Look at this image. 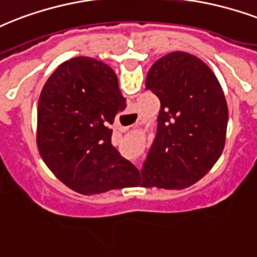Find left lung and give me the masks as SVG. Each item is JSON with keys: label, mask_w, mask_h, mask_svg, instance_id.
<instances>
[{"label": "left lung", "mask_w": 257, "mask_h": 257, "mask_svg": "<svg viewBox=\"0 0 257 257\" xmlns=\"http://www.w3.org/2000/svg\"><path fill=\"white\" fill-rule=\"evenodd\" d=\"M146 89L160 99L158 131L142 168V186L182 190L206 175L222 154L228 105L214 72L187 52L156 60Z\"/></svg>", "instance_id": "8db88e82"}]
</instances>
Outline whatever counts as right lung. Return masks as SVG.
Wrapping results in <instances>:
<instances>
[{
    "label": "right lung",
    "instance_id": "add662e5",
    "mask_svg": "<svg viewBox=\"0 0 257 257\" xmlns=\"http://www.w3.org/2000/svg\"><path fill=\"white\" fill-rule=\"evenodd\" d=\"M115 72L78 56L47 79L37 103V148L59 181L79 194L133 186L139 170L111 146L110 125L126 106Z\"/></svg>",
    "mask_w": 257,
    "mask_h": 257
}]
</instances>
